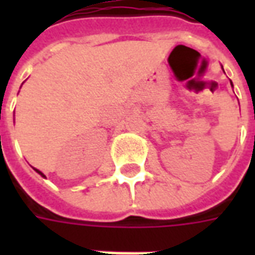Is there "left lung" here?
I'll return each instance as SVG.
<instances>
[{"label": "left lung", "instance_id": "1", "mask_svg": "<svg viewBox=\"0 0 255 255\" xmlns=\"http://www.w3.org/2000/svg\"><path fill=\"white\" fill-rule=\"evenodd\" d=\"M231 84H232V83H231Z\"/></svg>", "mask_w": 255, "mask_h": 255}]
</instances>
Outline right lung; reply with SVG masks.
<instances>
[{"label": "right lung", "instance_id": "obj_1", "mask_svg": "<svg viewBox=\"0 0 255 255\" xmlns=\"http://www.w3.org/2000/svg\"><path fill=\"white\" fill-rule=\"evenodd\" d=\"M35 171H36V172H38V173H41L42 176H43V173H42V172H39V171H38V169H35Z\"/></svg>", "mask_w": 255, "mask_h": 255}]
</instances>
